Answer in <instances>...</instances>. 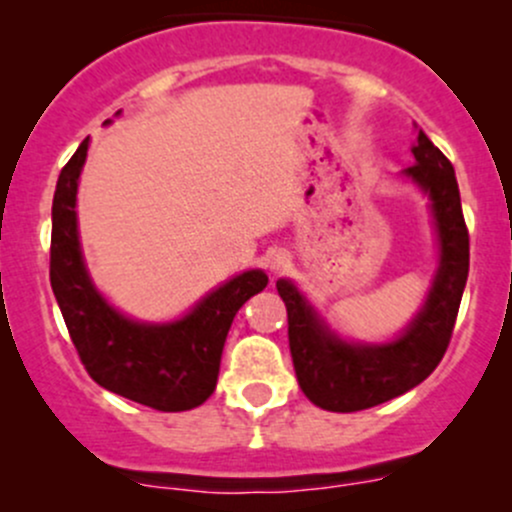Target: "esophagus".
I'll return each instance as SVG.
<instances>
[{"label":"esophagus","instance_id":"34e87169","mask_svg":"<svg viewBox=\"0 0 512 512\" xmlns=\"http://www.w3.org/2000/svg\"><path fill=\"white\" fill-rule=\"evenodd\" d=\"M289 262H292V260H289L287 252H282V250H280V252H275V255L270 257V270L275 272V275H280V272H285V270H287Z\"/></svg>","mask_w":512,"mask_h":512}]
</instances>
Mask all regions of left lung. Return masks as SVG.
<instances>
[{"label":"left lung","instance_id":"8db88e82","mask_svg":"<svg viewBox=\"0 0 512 512\" xmlns=\"http://www.w3.org/2000/svg\"><path fill=\"white\" fill-rule=\"evenodd\" d=\"M411 153L416 163L404 173L431 198L441 260L426 304L401 337L389 344L344 342L292 282L277 280V292L287 307L289 352L299 389L324 411L352 414L406 394L436 369L451 342L471 255L461 193L451 160L423 131H418Z\"/></svg>","mask_w":512,"mask_h":512}]
</instances>
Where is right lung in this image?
Segmentation results:
<instances>
[{
    "instance_id": "1",
    "label": "right lung",
    "mask_w": 512,
    "mask_h": 512,
    "mask_svg": "<svg viewBox=\"0 0 512 512\" xmlns=\"http://www.w3.org/2000/svg\"><path fill=\"white\" fill-rule=\"evenodd\" d=\"M89 138L61 168L51 205L49 277L81 364L113 394L156 411H190L210 399L237 309L267 287L262 270L242 272L168 324L123 317L86 272L76 227V190Z\"/></svg>"
}]
</instances>
